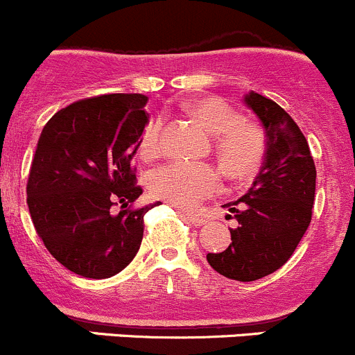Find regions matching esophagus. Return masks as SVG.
<instances>
[{"mask_svg": "<svg viewBox=\"0 0 355 355\" xmlns=\"http://www.w3.org/2000/svg\"><path fill=\"white\" fill-rule=\"evenodd\" d=\"M182 216H184L186 219L189 220V223H191V224H195V226H202V224H205V223H207V220H205V217L198 216V214L188 212V210H184V212H182Z\"/></svg>", "mask_w": 355, "mask_h": 355, "instance_id": "esophagus-1", "label": "esophagus"}]
</instances>
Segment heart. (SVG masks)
I'll return each instance as SVG.
<instances>
[{
  "instance_id": "heart-1",
  "label": "heart",
  "mask_w": 355,
  "mask_h": 355,
  "mask_svg": "<svg viewBox=\"0 0 355 355\" xmlns=\"http://www.w3.org/2000/svg\"><path fill=\"white\" fill-rule=\"evenodd\" d=\"M188 110L209 132L216 135V152L224 169L234 178L255 173L264 159L266 136L257 124L238 121V114L220 98H198ZM162 150V119L146 125L139 141V153L150 160ZM219 186V174L205 162H171L150 174V189L160 200L179 207H195Z\"/></svg>"
}]
</instances>
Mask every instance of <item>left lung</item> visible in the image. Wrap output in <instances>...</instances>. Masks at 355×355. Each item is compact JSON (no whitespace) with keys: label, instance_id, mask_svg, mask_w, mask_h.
I'll return each instance as SVG.
<instances>
[{"label":"left lung","instance_id":"left-lung-1","mask_svg":"<svg viewBox=\"0 0 355 355\" xmlns=\"http://www.w3.org/2000/svg\"><path fill=\"white\" fill-rule=\"evenodd\" d=\"M245 103L266 129L264 164L250 189L224 205L238 227L230 230V247L207 254V261L226 278L255 282L282 268L307 231L315 196V166L300 128L276 101L250 91Z\"/></svg>","mask_w":355,"mask_h":355}]
</instances>
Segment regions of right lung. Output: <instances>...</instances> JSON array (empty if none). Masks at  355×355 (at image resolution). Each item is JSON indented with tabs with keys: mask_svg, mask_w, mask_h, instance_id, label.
Listing matches in <instances>:
<instances>
[{
	"mask_svg": "<svg viewBox=\"0 0 355 355\" xmlns=\"http://www.w3.org/2000/svg\"><path fill=\"white\" fill-rule=\"evenodd\" d=\"M145 94H100L73 101L43 128L27 179L37 236L69 271L105 279L138 254L143 193L132 157L148 124ZM119 210L117 211L116 209Z\"/></svg>",
	"mask_w": 355,
	"mask_h": 355,
	"instance_id": "right-lung-1",
	"label": "right lung"
}]
</instances>
